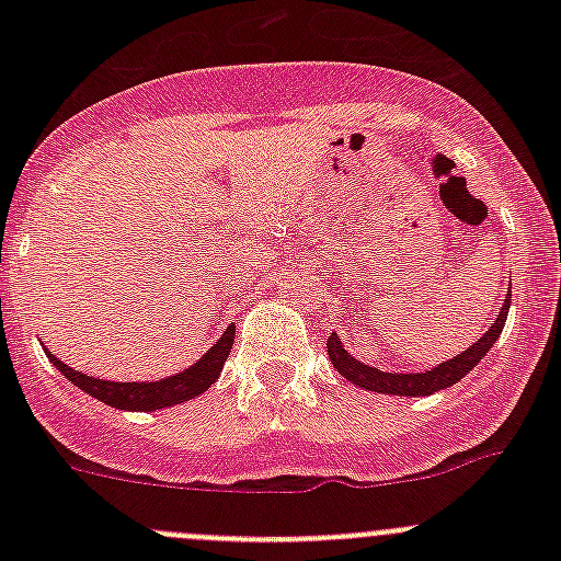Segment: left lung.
<instances>
[{"instance_id": "1", "label": "left lung", "mask_w": 561, "mask_h": 561, "mask_svg": "<svg viewBox=\"0 0 561 561\" xmlns=\"http://www.w3.org/2000/svg\"><path fill=\"white\" fill-rule=\"evenodd\" d=\"M511 296L513 293L507 290L505 304H502V312L496 314L494 325L478 339L469 350H463L461 355L456 358L445 360V364L434 366L432 371H423V375H390V371H380V369H371V366H364L360 360H355L347 350L342 347L336 333L328 336V355H331L333 366H336L339 375L347 377L350 382H355L358 388L366 390H377V393H390V396H428V393H437V390L456 386L463 375L474 369V366L483 360V355L494 347V342L500 339L502 328H505L507 320V309H511Z\"/></svg>"}]
</instances>
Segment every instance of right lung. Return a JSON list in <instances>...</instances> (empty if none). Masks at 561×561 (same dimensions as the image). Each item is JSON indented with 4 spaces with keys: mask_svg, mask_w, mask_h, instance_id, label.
Returning <instances> with one entry per match:
<instances>
[{
    "mask_svg": "<svg viewBox=\"0 0 561 561\" xmlns=\"http://www.w3.org/2000/svg\"><path fill=\"white\" fill-rule=\"evenodd\" d=\"M236 339V325H228V331L219 336V342L211 350H206L201 360L195 366H190L181 375L168 377L160 382H107L98 380V377H87L81 371L70 369L67 364H61L54 353L45 350L50 364L61 371L70 382H76L78 388L87 390L94 399L105 401V404L118 407V410H138V412H151L162 410V407L179 404V401L192 399V396L203 393V390L211 388V382H217L219 371H222L225 360H228L230 350H233Z\"/></svg>",
    "mask_w": 561,
    "mask_h": 561,
    "instance_id": "1",
    "label": "right lung"
}]
</instances>
